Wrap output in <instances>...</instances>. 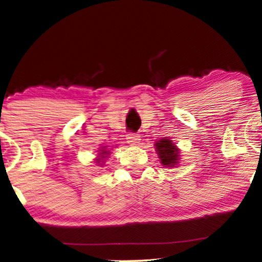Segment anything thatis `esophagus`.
<instances>
[{
    "instance_id": "34e87169",
    "label": "esophagus",
    "mask_w": 262,
    "mask_h": 262,
    "mask_svg": "<svg viewBox=\"0 0 262 262\" xmlns=\"http://www.w3.org/2000/svg\"><path fill=\"white\" fill-rule=\"evenodd\" d=\"M127 142L130 144H138L140 142V135L136 133H128L127 134Z\"/></svg>"
}]
</instances>
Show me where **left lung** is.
<instances>
[{
    "mask_svg": "<svg viewBox=\"0 0 262 262\" xmlns=\"http://www.w3.org/2000/svg\"><path fill=\"white\" fill-rule=\"evenodd\" d=\"M156 149H158V154L161 159L162 165L165 166H174L178 160V149L173 146L170 140L162 139L159 142L155 143Z\"/></svg>",
    "mask_w": 262,
    "mask_h": 262,
    "instance_id": "left-lung-1",
    "label": "left lung"
}]
</instances>
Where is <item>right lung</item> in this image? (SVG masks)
Listing matches in <instances>:
<instances>
[{"label":"right lung","instance_id":"add662e5","mask_svg":"<svg viewBox=\"0 0 262 262\" xmlns=\"http://www.w3.org/2000/svg\"><path fill=\"white\" fill-rule=\"evenodd\" d=\"M104 153H107V151H103V153H102V154H104ZM102 158H104V156H102Z\"/></svg>","mask_w":262,"mask_h":262}]
</instances>
